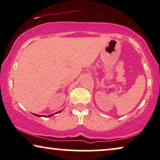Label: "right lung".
<instances>
[{
	"label": "right lung",
	"instance_id": "add662e5",
	"mask_svg": "<svg viewBox=\"0 0 160 160\" xmlns=\"http://www.w3.org/2000/svg\"><path fill=\"white\" fill-rule=\"evenodd\" d=\"M59 112H60V111H59ZM33 114L35 115V116H36V117H41V115H38V114H36V113H33ZM52 115H53V114H51V115H49V116H48V117H52ZM42 117H43V116H42Z\"/></svg>",
	"mask_w": 160,
	"mask_h": 160
}]
</instances>
